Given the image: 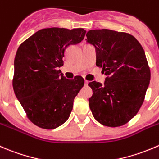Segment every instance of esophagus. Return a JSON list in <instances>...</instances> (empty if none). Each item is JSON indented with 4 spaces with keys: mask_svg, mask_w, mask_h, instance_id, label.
Wrapping results in <instances>:
<instances>
[{
    "mask_svg": "<svg viewBox=\"0 0 159 159\" xmlns=\"http://www.w3.org/2000/svg\"><path fill=\"white\" fill-rule=\"evenodd\" d=\"M89 84V81L87 80H84V85H88Z\"/></svg>",
    "mask_w": 159,
    "mask_h": 159,
    "instance_id": "obj_1",
    "label": "esophagus"
}]
</instances>
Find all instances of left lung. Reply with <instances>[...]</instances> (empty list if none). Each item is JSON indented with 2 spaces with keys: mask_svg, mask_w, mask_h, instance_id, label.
I'll return each instance as SVG.
<instances>
[{
  "mask_svg": "<svg viewBox=\"0 0 159 159\" xmlns=\"http://www.w3.org/2000/svg\"><path fill=\"white\" fill-rule=\"evenodd\" d=\"M87 43L96 51V65L106 75L104 84H89L93 94L89 102L94 118L104 126L120 127L141 108L151 78L145 53L132 35L110 29H92Z\"/></svg>",
  "mask_w": 159,
  "mask_h": 159,
  "instance_id": "8db88e82",
  "label": "left lung"
}]
</instances>
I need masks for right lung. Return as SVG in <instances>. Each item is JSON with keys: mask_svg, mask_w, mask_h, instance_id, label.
Segmentation results:
<instances>
[{"mask_svg": "<svg viewBox=\"0 0 159 159\" xmlns=\"http://www.w3.org/2000/svg\"><path fill=\"white\" fill-rule=\"evenodd\" d=\"M84 29H43L20 45L15 55L13 89L29 119L43 129L67 120L74 99L84 85L81 76L67 79L59 67L65 50L83 40Z\"/></svg>", "mask_w": 159, "mask_h": 159, "instance_id": "1", "label": "right lung"}]
</instances>
